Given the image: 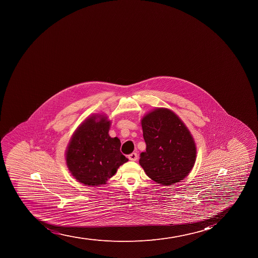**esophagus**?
Returning a JSON list of instances; mask_svg holds the SVG:
<instances>
[{
  "mask_svg": "<svg viewBox=\"0 0 258 258\" xmlns=\"http://www.w3.org/2000/svg\"><path fill=\"white\" fill-rule=\"evenodd\" d=\"M128 159L132 161H137V159H138V155L136 153H132L128 156Z\"/></svg>",
  "mask_w": 258,
  "mask_h": 258,
  "instance_id": "34e87169",
  "label": "esophagus"
}]
</instances>
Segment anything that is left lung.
Returning a JSON list of instances; mask_svg holds the SVG:
<instances>
[{
  "instance_id": "left-lung-1",
  "label": "left lung",
  "mask_w": 258,
  "mask_h": 258,
  "mask_svg": "<svg viewBox=\"0 0 258 258\" xmlns=\"http://www.w3.org/2000/svg\"><path fill=\"white\" fill-rule=\"evenodd\" d=\"M146 151L140 165L146 175L162 186L173 185L188 176L197 156L196 143L188 127L166 107H157L141 118Z\"/></svg>"
}]
</instances>
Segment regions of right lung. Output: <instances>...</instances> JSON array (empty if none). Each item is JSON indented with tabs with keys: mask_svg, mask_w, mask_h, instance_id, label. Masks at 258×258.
I'll return each instance as SVG.
<instances>
[{
	"mask_svg": "<svg viewBox=\"0 0 258 258\" xmlns=\"http://www.w3.org/2000/svg\"><path fill=\"white\" fill-rule=\"evenodd\" d=\"M111 120L102 113L87 117L72 135L66 162L75 179L86 186L106 184L117 169L127 162L120 151L121 142L108 135Z\"/></svg>",
	"mask_w": 258,
	"mask_h": 258,
	"instance_id": "add662e5",
	"label": "right lung"
}]
</instances>
